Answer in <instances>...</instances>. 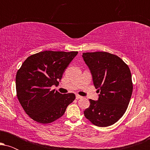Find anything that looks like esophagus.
<instances>
[{
	"instance_id": "34e87169",
	"label": "esophagus",
	"mask_w": 150,
	"mask_h": 150,
	"mask_svg": "<svg viewBox=\"0 0 150 150\" xmlns=\"http://www.w3.org/2000/svg\"><path fill=\"white\" fill-rule=\"evenodd\" d=\"M81 98H82V97H81V96L78 95V94H76V99H81Z\"/></svg>"
}]
</instances>
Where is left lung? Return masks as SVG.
Returning a JSON list of instances; mask_svg holds the SVG:
<instances>
[{
    "label": "left lung",
    "instance_id": "8db88e82",
    "mask_svg": "<svg viewBox=\"0 0 150 150\" xmlns=\"http://www.w3.org/2000/svg\"><path fill=\"white\" fill-rule=\"evenodd\" d=\"M92 73L98 92V101L89 99L90 106L84 111L92 124L106 127L123 116L132 92L131 73L128 65L114 54L104 51L82 54Z\"/></svg>",
    "mask_w": 150,
    "mask_h": 150
}]
</instances>
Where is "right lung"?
Returning <instances> with one entry per match:
<instances>
[{"label": "right lung", "mask_w": 150, "mask_h": 150, "mask_svg": "<svg viewBox=\"0 0 150 150\" xmlns=\"http://www.w3.org/2000/svg\"><path fill=\"white\" fill-rule=\"evenodd\" d=\"M77 51H45L29 56L16 75L17 97L25 113L38 123H52L63 116L75 99L73 93L62 94L57 85Z\"/></svg>", "instance_id": "obj_1"}]
</instances>
